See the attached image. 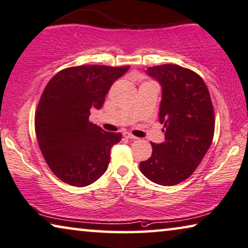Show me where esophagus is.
<instances>
[{"label":"esophagus","mask_w":248,"mask_h":248,"mask_svg":"<svg viewBox=\"0 0 248 248\" xmlns=\"http://www.w3.org/2000/svg\"><path fill=\"white\" fill-rule=\"evenodd\" d=\"M124 137H125V138H128V139H132V140L137 139V137H135L134 135H131V134H129V132H125V134H124Z\"/></svg>","instance_id":"1"}]
</instances>
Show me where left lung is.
I'll return each mask as SVG.
<instances>
[{"label": "left lung", "mask_w": 248, "mask_h": 248, "mask_svg": "<svg viewBox=\"0 0 248 248\" xmlns=\"http://www.w3.org/2000/svg\"><path fill=\"white\" fill-rule=\"evenodd\" d=\"M146 72L162 87L159 121L165 141L150 142L151 157L139 168L153 183L173 186L193 175L212 145L214 107L206 83L193 70L161 64Z\"/></svg>", "instance_id": "8db88e82"}]
</instances>
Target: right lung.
Listing matches in <instances>:
<instances>
[{"mask_svg":"<svg viewBox=\"0 0 248 248\" xmlns=\"http://www.w3.org/2000/svg\"><path fill=\"white\" fill-rule=\"evenodd\" d=\"M129 65L87 64L59 71L44 88L35 112V134L43 158L55 176L76 187L88 186L108 168L120 132H107L89 121Z\"/></svg>","mask_w":248,"mask_h":248,"instance_id":"add662e5","label":"right lung"}]
</instances>
